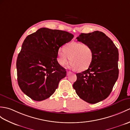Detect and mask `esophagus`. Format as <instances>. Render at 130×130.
Wrapping results in <instances>:
<instances>
[{"label":"esophagus","instance_id":"34e87169","mask_svg":"<svg viewBox=\"0 0 130 130\" xmlns=\"http://www.w3.org/2000/svg\"><path fill=\"white\" fill-rule=\"evenodd\" d=\"M70 73H71V71H67V75H69Z\"/></svg>","mask_w":130,"mask_h":130}]
</instances>
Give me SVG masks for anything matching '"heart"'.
<instances>
[{
  "mask_svg": "<svg viewBox=\"0 0 130 130\" xmlns=\"http://www.w3.org/2000/svg\"><path fill=\"white\" fill-rule=\"evenodd\" d=\"M63 51L58 53V60L59 64L65 65L69 61L72 67L77 71L87 70L91 65L93 59V51L89 45L80 42H71L65 45Z\"/></svg>",
  "mask_w": 130,
  "mask_h": 130,
  "instance_id": "b5f03b06",
  "label": "heart"
}]
</instances>
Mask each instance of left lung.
<instances>
[{
  "label": "left lung",
  "instance_id": "8db88e82",
  "mask_svg": "<svg viewBox=\"0 0 130 130\" xmlns=\"http://www.w3.org/2000/svg\"><path fill=\"white\" fill-rule=\"evenodd\" d=\"M76 39L92 47L93 59L87 70L76 74L73 88L80 99L96 104L109 96L118 79L119 51L113 41L101 31L81 33Z\"/></svg>",
  "mask_w": 130,
  "mask_h": 130
}]
</instances>
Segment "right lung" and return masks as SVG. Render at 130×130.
Instances as JSON below:
<instances>
[{
  "mask_svg": "<svg viewBox=\"0 0 130 130\" xmlns=\"http://www.w3.org/2000/svg\"><path fill=\"white\" fill-rule=\"evenodd\" d=\"M73 38L67 31L42 28L24 40L17 60L18 83L33 100L50 97L66 76L56 58L59 48Z\"/></svg>",
  "mask_w": 130,
  "mask_h": 130,
  "instance_id": "add662e5",
  "label": "right lung"
}]
</instances>
